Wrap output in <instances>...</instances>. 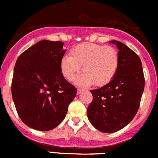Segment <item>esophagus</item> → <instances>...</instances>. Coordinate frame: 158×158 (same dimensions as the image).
Here are the masks:
<instances>
[{"instance_id": "1", "label": "esophagus", "mask_w": 158, "mask_h": 158, "mask_svg": "<svg viewBox=\"0 0 158 158\" xmlns=\"http://www.w3.org/2000/svg\"><path fill=\"white\" fill-rule=\"evenodd\" d=\"M82 91H83V90H82L81 88H77V94H80Z\"/></svg>"}]
</instances>
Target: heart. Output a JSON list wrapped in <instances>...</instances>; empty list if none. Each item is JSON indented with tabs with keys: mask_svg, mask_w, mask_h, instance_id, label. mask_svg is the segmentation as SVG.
<instances>
[{
	"mask_svg": "<svg viewBox=\"0 0 158 158\" xmlns=\"http://www.w3.org/2000/svg\"><path fill=\"white\" fill-rule=\"evenodd\" d=\"M119 64L117 51L111 46L82 43L75 46L70 54L60 60V70L67 80H73L81 69L75 83L81 86H104L113 79Z\"/></svg>",
	"mask_w": 158,
	"mask_h": 158,
	"instance_id": "b5f03b06",
	"label": "heart"
}]
</instances>
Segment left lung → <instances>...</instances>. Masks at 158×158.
<instances>
[{"label": "left lung", "instance_id": "obj_1", "mask_svg": "<svg viewBox=\"0 0 158 158\" xmlns=\"http://www.w3.org/2000/svg\"><path fill=\"white\" fill-rule=\"evenodd\" d=\"M118 68L107 85L91 90L93 100L88 108V118L102 133H115L133 120L139 107L144 90V75L140 59L131 49L116 40Z\"/></svg>", "mask_w": 158, "mask_h": 158}]
</instances>
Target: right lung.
<instances>
[{"label": "right lung", "instance_id": "obj_1", "mask_svg": "<svg viewBox=\"0 0 158 158\" xmlns=\"http://www.w3.org/2000/svg\"><path fill=\"white\" fill-rule=\"evenodd\" d=\"M64 43L43 40L19 56L14 69L11 94L22 121L28 127L48 131L67 115L77 88L60 70Z\"/></svg>", "mask_w": 158, "mask_h": 158}]
</instances>
